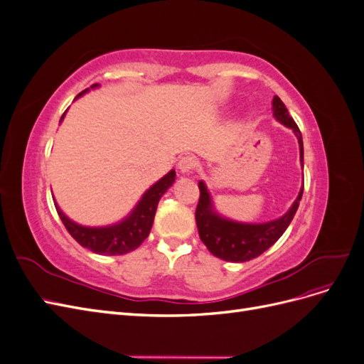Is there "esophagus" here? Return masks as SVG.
Returning <instances> with one entry per match:
<instances>
[{"instance_id": "34e87169", "label": "esophagus", "mask_w": 364, "mask_h": 364, "mask_svg": "<svg viewBox=\"0 0 364 364\" xmlns=\"http://www.w3.org/2000/svg\"><path fill=\"white\" fill-rule=\"evenodd\" d=\"M178 167H179L181 173L188 174V173H193L197 167H199V161H197L196 156H191V155L183 156V158L179 161Z\"/></svg>"}]
</instances>
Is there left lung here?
Masks as SVG:
<instances>
[{"label":"left lung","mask_w":364,"mask_h":364,"mask_svg":"<svg viewBox=\"0 0 364 364\" xmlns=\"http://www.w3.org/2000/svg\"><path fill=\"white\" fill-rule=\"evenodd\" d=\"M272 105L274 118L281 121L284 126L293 129L294 135L299 139L301 162L304 165V142L299 127H297L287 107H285L278 95L273 97ZM199 190L200 197L196 208V223L197 229H199L200 240L214 257L232 262L250 261L259 257L262 252H266L270 246L277 243L279 237L285 232V229L291 223L304 193L302 188L297 199L289 209V213L284 214L281 218L261 225H245L230 222V220L215 214L211 197H209V193L202 181L199 182Z\"/></svg>","instance_id":"left-lung-1"}]
</instances>
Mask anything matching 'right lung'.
Listing matches in <instances>:
<instances>
[{
	"label": "right lung",
	"mask_w": 364,
	"mask_h": 364,
	"mask_svg": "<svg viewBox=\"0 0 364 364\" xmlns=\"http://www.w3.org/2000/svg\"><path fill=\"white\" fill-rule=\"evenodd\" d=\"M86 91L87 90L82 91L77 97L83 95ZM174 176L176 173L174 170H171L168 174H165L161 181H158L155 185L150 186V190H147L144 196H142V199L134 209V213H132L126 220H123V222L114 226H107V228L80 226L71 222L68 217H65L63 213L59 209V206L56 205L58 214L62 220V223L70 232V235L80 246L90 249L91 252L100 253V255H124V253L139 247L142 241L149 237L153 220H155L159 199L162 197V194L173 185Z\"/></svg>",
	"instance_id": "1"
}]
</instances>
